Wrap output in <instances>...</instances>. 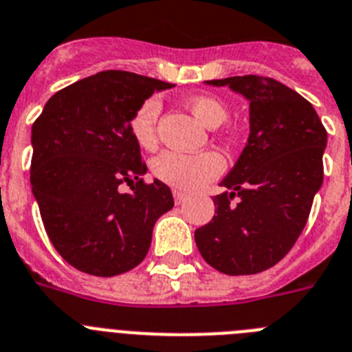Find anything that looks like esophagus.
Masks as SVG:
<instances>
[{
    "instance_id": "esophagus-1",
    "label": "esophagus",
    "mask_w": 352,
    "mask_h": 352,
    "mask_svg": "<svg viewBox=\"0 0 352 352\" xmlns=\"http://www.w3.org/2000/svg\"><path fill=\"white\" fill-rule=\"evenodd\" d=\"M186 197H188V195H186L184 191H180V189H173V198H175L177 206H180V204H184Z\"/></svg>"
}]
</instances>
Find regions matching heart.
I'll list each match as a JSON object with an SVG mask.
<instances>
[{
	"mask_svg": "<svg viewBox=\"0 0 352 352\" xmlns=\"http://www.w3.org/2000/svg\"><path fill=\"white\" fill-rule=\"evenodd\" d=\"M186 104L195 117L204 122L207 127H218L228 118L227 102L210 94H197L188 97ZM159 115H161V100L157 97H146L131 115V134L143 148H154L157 143ZM223 170H225V159L216 151H204L198 154L164 151L152 161V173L155 179L184 191L201 188L221 175Z\"/></svg>",
	"mask_w": 352,
	"mask_h": 352,
	"instance_id": "heart-1",
	"label": "heart"
}]
</instances>
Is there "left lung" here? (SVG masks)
Listing matches in <instances>:
<instances>
[{
    "label": "left lung",
    "mask_w": 352,
    "mask_h": 352,
    "mask_svg": "<svg viewBox=\"0 0 352 352\" xmlns=\"http://www.w3.org/2000/svg\"><path fill=\"white\" fill-rule=\"evenodd\" d=\"M207 83L250 100V138L195 241L219 273L256 274L282 261L303 232L322 184L328 133L314 106L276 79L248 74Z\"/></svg>",
    "instance_id": "left-lung-1"
}]
</instances>
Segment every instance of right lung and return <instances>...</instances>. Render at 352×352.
<instances>
[{
	"label": "right lung",
	"mask_w": 352,
	"mask_h": 352,
	"mask_svg": "<svg viewBox=\"0 0 352 352\" xmlns=\"http://www.w3.org/2000/svg\"><path fill=\"white\" fill-rule=\"evenodd\" d=\"M172 87L104 70L56 91L33 122V195L49 239L72 267L108 278L146 256L173 197L161 180H143L146 164L129 118L155 90Z\"/></svg>",
	"instance_id": "obj_1"
}]
</instances>
